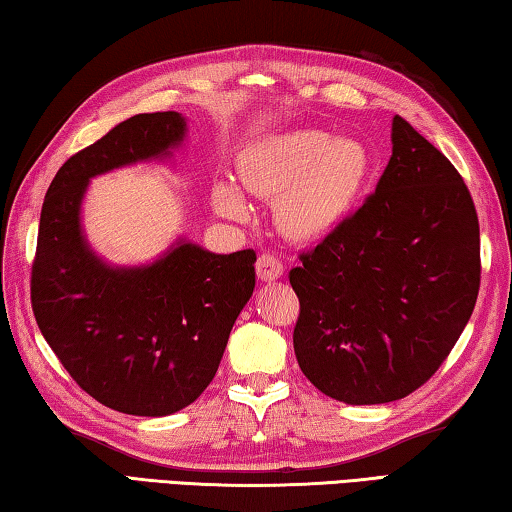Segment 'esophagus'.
<instances>
[{"mask_svg":"<svg viewBox=\"0 0 512 512\" xmlns=\"http://www.w3.org/2000/svg\"><path fill=\"white\" fill-rule=\"evenodd\" d=\"M282 259L275 257L273 253H262L257 259V275L262 282H275L277 277H282Z\"/></svg>","mask_w":512,"mask_h":512,"instance_id":"esophagus-1","label":"esophagus"}]
</instances>
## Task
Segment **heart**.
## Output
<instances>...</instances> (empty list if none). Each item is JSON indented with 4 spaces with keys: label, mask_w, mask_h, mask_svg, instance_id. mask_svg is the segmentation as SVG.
Wrapping results in <instances>:
<instances>
[{
    "label": "heart",
    "mask_w": 512,
    "mask_h": 512,
    "mask_svg": "<svg viewBox=\"0 0 512 512\" xmlns=\"http://www.w3.org/2000/svg\"><path fill=\"white\" fill-rule=\"evenodd\" d=\"M375 158L354 137L318 128L268 135L239 155V178L248 192L275 201L277 221L291 237L311 239L332 230L366 189ZM214 207L230 219L248 203L230 180L214 185Z\"/></svg>",
    "instance_id": "1"
}]
</instances>
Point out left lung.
<instances>
[{"label":"left lung","instance_id":"8db88e82","mask_svg":"<svg viewBox=\"0 0 512 512\" xmlns=\"http://www.w3.org/2000/svg\"><path fill=\"white\" fill-rule=\"evenodd\" d=\"M391 142L375 194L289 273L298 366L345 404H386L420 388L479 296V216L461 173L400 115Z\"/></svg>","mask_w":512,"mask_h":512}]
</instances>
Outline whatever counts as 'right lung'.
<instances>
[{"instance_id":"right-lung-1","label":"right lung","mask_w":512,"mask_h":512,"mask_svg":"<svg viewBox=\"0 0 512 512\" xmlns=\"http://www.w3.org/2000/svg\"><path fill=\"white\" fill-rule=\"evenodd\" d=\"M180 112L121 121L72 155L47 189L31 266L33 316L85 393L128 415H171L201 395L255 289V250L216 255L178 239L146 266H110L90 248L81 203L90 178L169 158Z\"/></svg>"}]
</instances>
